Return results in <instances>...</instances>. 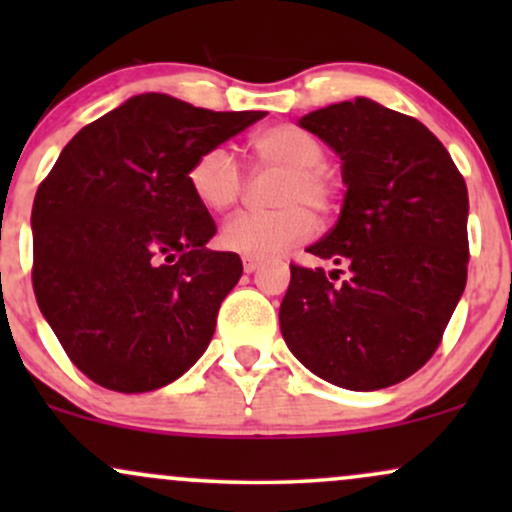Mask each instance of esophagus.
<instances>
[{
  "label": "esophagus",
  "mask_w": 512,
  "mask_h": 512,
  "mask_svg": "<svg viewBox=\"0 0 512 512\" xmlns=\"http://www.w3.org/2000/svg\"><path fill=\"white\" fill-rule=\"evenodd\" d=\"M262 267V260H252V257H245L243 260V269L248 274H252V272H257V269Z\"/></svg>",
  "instance_id": "1"
}]
</instances>
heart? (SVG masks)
Wrapping results in <instances>:
<instances>
[{
  "label": "heart",
  "mask_w": 512,
  "mask_h": 512,
  "mask_svg": "<svg viewBox=\"0 0 512 512\" xmlns=\"http://www.w3.org/2000/svg\"><path fill=\"white\" fill-rule=\"evenodd\" d=\"M250 161L255 170H281L272 190V211H243L226 221L221 245L252 260H267L313 231L315 214H332L342 197V185L325 168V144L308 129L269 125L250 137ZM245 173L226 146L202 151L190 170L187 185L204 209L226 211L243 197Z\"/></svg>",
  "instance_id": "1"
}]
</instances>
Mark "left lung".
<instances>
[{
	"label": "left lung",
	"instance_id": "left-lung-1",
	"mask_svg": "<svg viewBox=\"0 0 512 512\" xmlns=\"http://www.w3.org/2000/svg\"><path fill=\"white\" fill-rule=\"evenodd\" d=\"M298 125L342 156L346 197L308 248L337 269L291 264L281 334L327 383L383 390L436 354L467 284V185L436 134L368 98Z\"/></svg>",
	"mask_w": 512,
	"mask_h": 512
}]
</instances>
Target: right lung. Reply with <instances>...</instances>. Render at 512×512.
<instances>
[{
  "mask_svg": "<svg viewBox=\"0 0 512 512\" xmlns=\"http://www.w3.org/2000/svg\"><path fill=\"white\" fill-rule=\"evenodd\" d=\"M267 113H214L142 93L86 125L35 192L33 291L69 361L115 392L180 378L238 284L236 252L187 185L202 151Z\"/></svg>",
  "mask_w": 512,
  "mask_h": 512,
  "instance_id": "1",
  "label": "right lung"
}]
</instances>
